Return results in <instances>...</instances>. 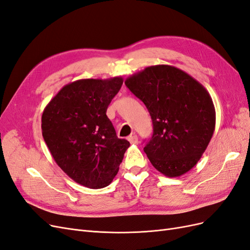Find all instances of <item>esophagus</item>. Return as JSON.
<instances>
[{"instance_id": "obj_1", "label": "esophagus", "mask_w": 250, "mask_h": 250, "mask_svg": "<svg viewBox=\"0 0 250 250\" xmlns=\"http://www.w3.org/2000/svg\"><path fill=\"white\" fill-rule=\"evenodd\" d=\"M128 141H129L130 144H132V145H138V144H139L138 135H135V134L130 135V137H128Z\"/></svg>"}]
</instances>
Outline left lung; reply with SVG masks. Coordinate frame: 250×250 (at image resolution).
Listing matches in <instances>:
<instances>
[{
    "label": "left lung",
    "mask_w": 250,
    "mask_h": 250,
    "mask_svg": "<svg viewBox=\"0 0 250 250\" xmlns=\"http://www.w3.org/2000/svg\"><path fill=\"white\" fill-rule=\"evenodd\" d=\"M152 119L153 134L144 151L153 167L178 177L198 163L213 137L216 111L201 83L168 64L146 67L125 80Z\"/></svg>",
    "instance_id": "1"
}]
</instances>
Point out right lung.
<instances>
[{"instance_id": "obj_1", "label": "right lung", "mask_w": 250, "mask_h": 250, "mask_svg": "<svg viewBox=\"0 0 250 250\" xmlns=\"http://www.w3.org/2000/svg\"><path fill=\"white\" fill-rule=\"evenodd\" d=\"M122 84V77L76 80L60 89L42 112V137L54 161L89 188L111 183L130 146L117 137L106 116Z\"/></svg>"}]
</instances>
